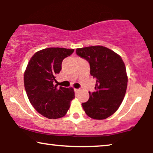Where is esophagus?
Masks as SVG:
<instances>
[{
  "label": "esophagus",
  "instance_id": "34e87169",
  "mask_svg": "<svg viewBox=\"0 0 153 153\" xmlns=\"http://www.w3.org/2000/svg\"><path fill=\"white\" fill-rule=\"evenodd\" d=\"M79 91H80V89H79V88H74V92H75V93H77Z\"/></svg>",
  "mask_w": 153,
  "mask_h": 153
}]
</instances>
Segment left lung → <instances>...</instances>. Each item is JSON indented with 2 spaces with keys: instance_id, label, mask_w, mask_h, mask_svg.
<instances>
[{
  "instance_id": "8db88e82",
  "label": "left lung",
  "mask_w": 153,
  "mask_h": 153,
  "mask_svg": "<svg viewBox=\"0 0 153 153\" xmlns=\"http://www.w3.org/2000/svg\"><path fill=\"white\" fill-rule=\"evenodd\" d=\"M76 54L89 62L91 76L96 79L95 92L82 103L83 110L91 118L103 120L114 114L126 93L127 76L120 56L102 46L76 49Z\"/></svg>"
}]
</instances>
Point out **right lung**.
Returning a JSON list of instances; mask_svg holds the SVG:
<instances>
[{"mask_svg": "<svg viewBox=\"0 0 153 153\" xmlns=\"http://www.w3.org/2000/svg\"><path fill=\"white\" fill-rule=\"evenodd\" d=\"M74 49L47 48L35 53L29 60L24 73V87L29 101L35 109L49 119L63 117L74 98L72 88L53 85L56 74L62 69L64 58Z\"/></svg>", "mask_w": 153, "mask_h": 153, "instance_id": "obj_1", "label": "right lung"}]
</instances>
